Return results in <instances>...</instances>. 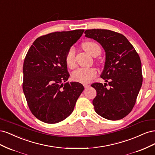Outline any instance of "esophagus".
Listing matches in <instances>:
<instances>
[{
  "instance_id": "34e87169",
  "label": "esophagus",
  "mask_w": 155,
  "mask_h": 155,
  "mask_svg": "<svg viewBox=\"0 0 155 155\" xmlns=\"http://www.w3.org/2000/svg\"><path fill=\"white\" fill-rule=\"evenodd\" d=\"M83 86H84V87H85V88H87L88 87H89V85H88V84H84L83 85Z\"/></svg>"
}]
</instances>
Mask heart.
<instances>
[{"label":"heart","instance_id":"heart-1","mask_svg":"<svg viewBox=\"0 0 155 155\" xmlns=\"http://www.w3.org/2000/svg\"><path fill=\"white\" fill-rule=\"evenodd\" d=\"M82 47L92 57L97 56L101 53V48L97 43L92 41H87L82 44ZM66 63L68 67L73 68L76 65L75 60V50L70 48L67 54ZM96 75V70L93 68H78L75 70L72 74L73 80L83 84L91 82L92 78Z\"/></svg>","mask_w":155,"mask_h":155}]
</instances>
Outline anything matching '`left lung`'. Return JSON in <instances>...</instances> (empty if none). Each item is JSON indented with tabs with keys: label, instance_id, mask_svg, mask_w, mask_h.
<instances>
[{
	"label": "left lung",
	"instance_id": "8db88e82",
	"mask_svg": "<svg viewBox=\"0 0 155 155\" xmlns=\"http://www.w3.org/2000/svg\"><path fill=\"white\" fill-rule=\"evenodd\" d=\"M85 37L99 43L105 52L101 78L109 88L100 83L91 85L96 91L92 101L97 114L109 120H118L128 115L136 103L142 85V63L133 46L122 34L109 30L92 29Z\"/></svg>",
	"mask_w": 155,
	"mask_h": 155
}]
</instances>
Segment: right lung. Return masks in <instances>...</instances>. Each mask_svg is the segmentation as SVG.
I'll return each instance as SVG.
<instances>
[{"label":"right lung","mask_w":155,"mask_h":155,"mask_svg":"<svg viewBox=\"0 0 155 155\" xmlns=\"http://www.w3.org/2000/svg\"><path fill=\"white\" fill-rule=\"evenodd\" d=\"M84 30L56 31L37 38L23 64L22 89L31 113L46 124L60 122L72 114L84 90L82 84L66 82L70 47Z\"/></svg>","instance_id":"1"}]
</instances>
